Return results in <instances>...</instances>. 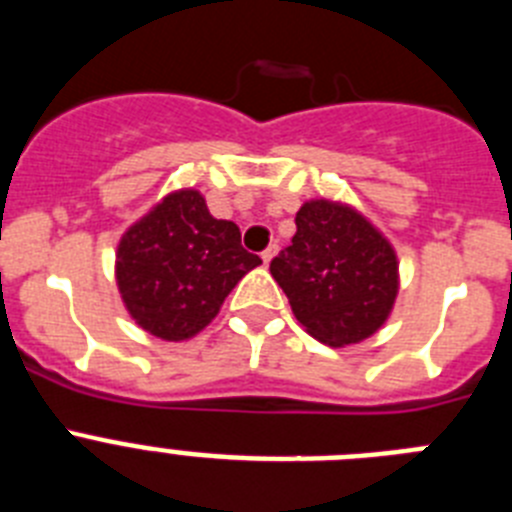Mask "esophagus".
Instances as JSON below:
<instances>
[{"mask_svg": "<svg viewBox=\"0 0 512 512\" xmlns=\"http://www.w3.org/2000/svg\"><path fill=\"white\" fill-rule=\"evenodd\" d=\"M274 256H277V246H269L264 253H261V259H264L266 266L271 264V259H274Z\"/></svg>", "mask_w": 512, "mask_h": 512, "instance_id": "34e87169", "label": "esophagus"}]
</instances>
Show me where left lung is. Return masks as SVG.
Listing matches in <instances>:
<instances>
[{
  "instance_id": "8db88e82",
  "label": "left lung",
  "mask_w": 512,
  "mask_h": 512,
  "mask_svg": "<svg viewBox=\"0 0 512 512\" xmlns=\"http://www.w3.org/2000/svg\"><path fill=\"white\" fill-rule=\"evenodd\" d=\"M292 246L271 261L297 323L333 348L372 338L392 315L400 261L387 235L341 200H307Z\"/></svg>"
}]
</instances>
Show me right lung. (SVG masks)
<instances>
[{"instance_id":"1","label":"right lung","mask_w":512,"mask_h":512,"mask_svg":"<svg viewBox=\"0 0 512 512\" xmlns=\"http://www.w3.org/2000/svg\"><path fill=\"white\" fill-rule=\"evenodd\" d=\"M259 264L241 246L238 225L212 217L200 189L184 187L120 235L115 282L138 328L161 341H189Z\"/></svg>"}]
</instances>
